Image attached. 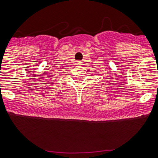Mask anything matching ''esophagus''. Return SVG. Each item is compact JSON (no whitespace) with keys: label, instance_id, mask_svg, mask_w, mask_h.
<instances>
[{"label":"esophagus","instance_id":"esophagus-1","mask_svg":"<svg viewBox=\"0 0 158 158\" xmlns=\"http://www.w3.org/2000/svg\"><path fill=\"white\" fill-rule=\"evenodd\" d=\"M77 65H81V61H77Z\"/></svg>","mask_w":158,"mask_h":158}]
</instances>
